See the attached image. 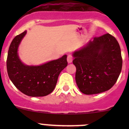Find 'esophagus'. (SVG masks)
<instances>
[{
	"label": "esophagus",
	"instance_id": "34e87169",
	"mask_svg": "<svg viewBox=\"0 0 129 129\" xmlns=\"http://www.w3.org/2000/svg\"><path fill=\"white\" fill-rule=\"evenodd\" d=\"M73 60V57L71 55H69L67 56V62H68L69 63H71L72 62Z\"/></svg>",
	"mask_w": 129,
	"mask_h": 129
}]
</instances>
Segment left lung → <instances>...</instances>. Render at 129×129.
<instances>
[{"instance_id":"8db88e82","label":"left lung","mask_w":129,"mask_h":129,"mask_svg":"<svg viewBox=\"0 0 129 129\" xmlns=\"http://www.w3.org/2000/svg\"><path fill=\"white\" fill-rule=\"evenodd\" d=\"M76 67L75 81L80 92L86 95L108 90L119 78L122 67L120 45L109 34L99 37L72 54Z\"/></svg>"}]
</instances>
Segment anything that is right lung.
<instances>
[{"label": "right lung", "mask_w": 129, "mask_h": 129, "mask_svg": "<svg viewBox=\"0 0 129 129\" xmlns=\"http://www.w3.org/2000/svg\"><path fill=\"white\" fill-rule=\"evenodd\" d=\"M27 34L24 31L13 39L9 47L7 69L9 79L21 92L30 97H43L55 89L58 77L67 66V55L40 66H27L19 58L18 49Z\"/></svg>", "instance_id": "obj_1"}]
</instances>
